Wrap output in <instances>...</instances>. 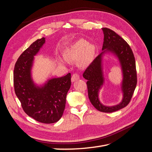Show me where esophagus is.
<instances>
[{"label": "esophagus", "mask_w": 152, "mask_h": 152, "mask_svg": "<svg viewBox=\"0 0 152 152\" xmlns=\"http://www.w3.org/2000/svg\"><path fill=\"white\" fill-rule=\"evenodd\" d=\"M80 78V76L78 74V73H73L72 77V82H75L77 80H79Z\"/></svg>", "instance_id": "34e87169"}]
</instances>
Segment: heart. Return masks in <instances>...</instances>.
Listing matches in <instances>:
<instances>
[{
	"label": "heart",
	"mask_w": 152,
	"mask_h": 152,
	"mask_svg": "<svg viewBox=\"0 0 152 152\" xmlns=\"http://www.w3.org/2000/svg\"><path fill=\"white\" fill-rule=\"evenodd\" d=\"M95 52L93 45L89 44L88 42L84 39H80L67 49L65 53V58L67 60L75 61L79 59V64L81 66H86L91 61ZM60 62H62L60 61Z\"/></svg>",
	"instance_id": "heart-1"
}]
</instances>
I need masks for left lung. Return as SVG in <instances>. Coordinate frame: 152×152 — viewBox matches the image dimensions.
<instances>
[{"mask_svg": "<svg viewBox=\"0 0 152 152\" xmlns=\"http://www.w3.org/2000/svg\"><path fill=\"white\" fill-rule=\"evenodd\" d=\"M104 41L103 51L96 57L83 73L87 80V86L91 103L99 111L112 113L121 110L129 103L137 84L136 61L132 50L125 40L114 31L107 28H102ZM106 51L115 54L121 63L123 73L121 88L123 99L121 103L113 107H106L100 103L98 98L99 91L104 83L102 71V56Z\"/></svg>", "mask_w": 152, "mask_h": 152, "instance_id": "left-lung-1", "label": "left lung"}]
</instances>
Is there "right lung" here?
<instances>
[{"mask_svg": "<svg viewBox=\"0 0 152 152\" xmlns=\"http://www.w3.org/2000/svg\"><path fill=\"white\" fill-rule=\"evenodd\" d=\"M45 38L32 43L18 58L14 69V87L24 112L44 124L58 122L65 108L66 97L71 86V73L49 80L43 86H35L31 70L34 56L45 43Z\"/></svg>", "mask_w": 152, "mask_h": 152, "instance_id": "1", "label": "right lung"}]
</instances>
